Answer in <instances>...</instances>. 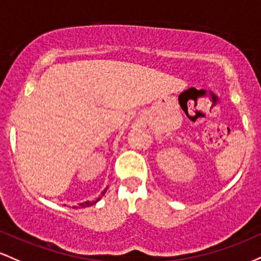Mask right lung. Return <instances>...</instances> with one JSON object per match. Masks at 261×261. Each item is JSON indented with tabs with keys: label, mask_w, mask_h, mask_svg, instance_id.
<instances>
[{
	"label": "right lung",
	"mask_w": 261,
	"mask_h": 261,
	"mask_svg": "<svg viewBox=\"0 0 261 261\" xmlns=\"http://www.w3.org/2000/svg\"><path fill=\"white\" fill-rule=\"evenodd\" d=\"M103 194H105V191H103ZM99 200H101V197L97 198V200H96V201H92V202H90V201L83 202V203H80V204H79V206H80V207H87V206H92V204H95L96 202H98ZM74 208H76V206H74Z\"/></svg>",
	"instance_id": "right-lung-1"
}]
</instances>
